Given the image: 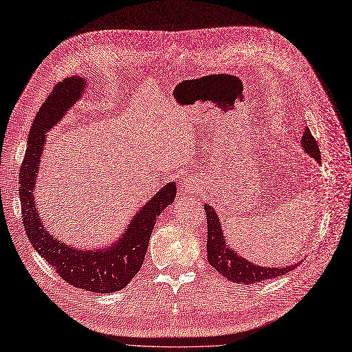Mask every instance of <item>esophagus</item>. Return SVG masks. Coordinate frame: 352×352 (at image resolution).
I'll return each mask as SVG.
<instances>
[{
  "mask_svg": "<svg viewBox=\"0 0 352 352\" xmlns=\"http://www.w3.org/2000/svg\"><path fill=\"white\" fill-rule=\"evenodd\" d=\"M179 190H181V192L186 194V196H190V194H194V192L197 191V184L194 183V181H191V179L181 181Z\"/></svg>",
  "mask_w": 352,
  "mask_h": 352,
  "instance_id": "esophagus-1",
  "label": "esophagus"
}]
</instances>
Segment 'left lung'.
<instances>
[{"label": "left lung", "mask_w": 352, "mask_h": 352, "mask_svg": "<svg viewBox=\"0 0 352 352\" xmlns=\"http://www.w3.org/2000/svg\"><path fill=\"white\" fill-rule=\"evenodd\" d=\"M302 146L311 158L320 162V151L318 146L316 139L311 136L310 130L306 127L302 138ZM206 217H207V261L220 274L239 284H254L261 283L264 280L277 278L285 272L292 271L297 265H289L284 268H270L259 267L251 261H246L245 258L239 256L229 245H226V239H223L222 228H220V220L214 212L213 207L204 204Z\"/></svg>", "instance_id": "left-lung-1"}]
</instances>
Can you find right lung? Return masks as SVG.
I'll use <instances>...</instances> for the list:
<instances>
[{"mask_svg": "<svg viewBox=\"0 0 352 352\" xmlns=\"http://www.w3.org/2000/svg\"><path fill=\"white\" fill-rule=\"evenodd\" d=\"M85 88L84 78L69 76L59 81L52 94L38 109L32 124L28 149L20 166L19 194L21 201L23 226L33 248L41 254L46 263L71 285L93 293H113L124 289L142 267L149 245L156 219L165 207L171 206L177 188L168 183L153 196L143 209L138 212L129 228L107 250L80 251L69 248L49 235L42 220L38 219L33 192L38 162L45 146L47 130L54 127L63 114L80 98Z\"/></svg>", "mask_w": 352, "mask_h": 352, "instance_id": "obj_1", "label": "right lung"}]
</instances>
